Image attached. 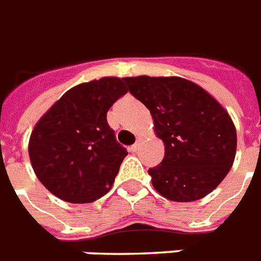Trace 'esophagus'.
I'll use <instances>...</instances> for the list:
<instances>
[{
	"mask_svg": "<svg viewBox=\"0 0 261 261\" xmlns=\"http://www.w3.org/2000/svg\"><path fill=\"white\" fill-rule=\"evenodd\" d=\"M138 149H139V143H134L133 146L128 147V150H130L131 153H135V151L138 150Z\"/></svg>",
	"mask_w": 261,
	"mask_h": 261,
	"instance_id": "obj_1",
	"label": "esophagus"
}]
</instances>
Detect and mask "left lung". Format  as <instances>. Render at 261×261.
I'll use <instances>...</instances> for the list:
<instances>
[{
	"mask_svg": "<svg viewBox=\"0 0 261 261\" xmlns=\"http://www.w3.org/2000/svg\"><path fill=\"white\" fill-rule=\"evenodd\" d=\"M130 93L150 111L165 146L149 169L164 198L194 202L217 188L233 167L237 133L230 115L207 90L181 77H126Z\"/></svg>",
	"mask_w": 261,
	"mask_h": 261,
	"instance_id": "8db88e82",
	"label": "left lung"
}]
</instances>
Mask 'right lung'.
I'll list each match as a JSON object with an SVG mask.
<instances>
[{
    "mask_svg": "<svg viewBox=\"0 0 261 261\" xmlns=\"http://www.w3.org/2000/svg\"><path fill=\"white\" fill-rule=\"evenodd\" d=\"M127 93L123 79L102 77L69 89L39 119L28 153L39 181L69 203H90L111 190L126 149L107 112Z\"/></svg>",
    "mask_w": 261,
    "mask_h": 261,
    "instance_id": "right-lung-1",
    "label": "right lung"
}]
</instances>
